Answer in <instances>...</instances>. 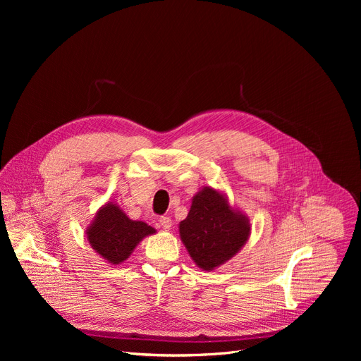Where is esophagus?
Listing matches in <instances>:
<instances>
[{
    "mask_svg": "<svg viewBox=\"0 0 361 361\" xmlns=\"http://www.w3.org/2000/svg\"><path fill=\"white\" fill-rule=\"evenodd\" d=\"M159 224H161V226H162V228H164L165 231H169L171 226H173V221H171L169 216H162V218L159 219Z\"/></svg>",
    "mask_w": 361,
    "mask_h": 361,
    "instance_id": "obj_1",
    "label": "esophagus"
}]
</instances>
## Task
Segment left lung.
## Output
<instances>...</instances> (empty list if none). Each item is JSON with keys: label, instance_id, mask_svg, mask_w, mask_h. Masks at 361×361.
<instances>
[{"label": "left lung", "instance_id": "left-lung-1", "mask_svg": "<svg viewBox=\"0 0 361 361\" xmlns=\"http://www.w3.org/2000/svg\"><path fill=\"white\" fill-rule=\"evenodd\" d=\"M180 238L193 262L203 271H215L233 259L250 237V221L234 209L226 195L203 187L190 212L180 222Z\"/></svg>", "mask_w": 361, "mask_h": 361}]
</instances>
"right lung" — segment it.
<instances>
[{"label":"right lung","mask_w":361,"mask_h":361,"mask_svg":"<svg viewBox=\"0 0 361 361\" xmlns=\"http://www.w3.org/2000/svg\"><path fill=\"white\" fill-rule=\"evenodd\" d=\"M143 221L130 219L117 203L108 202L99 207L86 230L90 247L111 264H121L136 245L147 235L155 234Z\"/></svg>","instance_id":"obj_1"}]
</instances>
